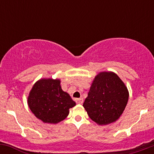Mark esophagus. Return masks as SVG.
I'll list each match as a JSON object with an SVG mask.
<instances>
[{
    "label": "esophagus",
    "instance_id": "esophagus-1",
    "mask_svg": "<svg viewBox=\"0 0 154 154\" xmlns=\"http://www.w3.org/2000/svg\"><path fill=\"white\" fill-rule=\"evenodd\" d=\"M76 103L78 104H82L83 103V99L82 98H76L75 99Z\"/></svg>",
    "mask_w": 154,
    "mask_h": 154
}]
</instances>
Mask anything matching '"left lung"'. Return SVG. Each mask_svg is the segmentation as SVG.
<instances>
[{"instance_id":"obj_1","label":"left lung","mask_w":154,"mask_h":154,"mask_svg":"<svg viewBox=\"0 0 154 154\" xmlns=\"http://www.w3.org/2000/svg\"><path fill=\"white\" fill-rule=\"evenodd\" d=\"M129 93L114 72H100L91 85L83 106L91 119L98 125L115 122L126 107Z\"/></svg>"}]
</instances>
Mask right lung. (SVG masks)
I'll use <instances>...</instances> for the list:
<instances>
[{
  "instance_id": "right-lung-1",
  "label": "right lung",
  "mask_w": 154,
  "mask_h": 154,
  "mask_svg": "<svg viewBox=\"0 0 154 154\" xmlns=\"http://www.w3.org/2000/svg\"><path fill=\"white\" fill-rule=\"evenodd\" d=\"M28 105L34 115L45 123L56 124L68 116L76 103L63 91L59 79H42L32 88Z\"/></svg>"
}]
</instances>
